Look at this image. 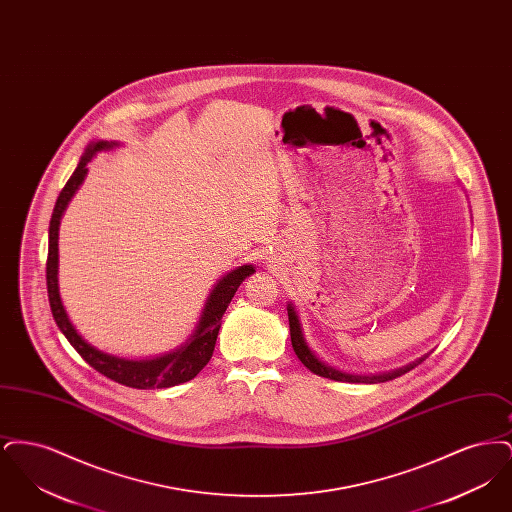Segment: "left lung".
I'll use <instances>...</instances> for the list:
<instances>
[{
	"mask_svg": "<svg viewBox=\"0 0 512 512\" xmlns=\"http://www.w3.org/2000/svg\"><path fill=\"white\" fill-rule=\"evenodd\" d=\"M288 318H290V334H292V345L297 359L307 366L311 372H315L318 376L336 380V382H351V384H380V382H388L397 376H403L405 372L413 370L414 366L420 365L422 361H426L428 355L416 359L409 365L395 368L390 372H378V374H355V372H343L336 366L328 365L326 361H322L317 353L311 349V345L307 343V338L303 334V326H301V318L295 309L292 301H288Z\"/></svg>",
	"mask_w": 512,
	"mask_h": 512,
	"instance_id": "left-lung-1",
	"label": "left lung"
}]
</instances>
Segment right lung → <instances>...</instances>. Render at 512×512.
<instances>
[{
  "mask_svg": "<svg viewBox=\"0 0 512 512\" xmlns=\"http://www.w3.org/2000/svg\"><path fill=\"white\" fill-rule=\"evenodd\" d=\"M115 147H119V142L98 140V142L88 144L84 155L78 161V167L74 169L73 176L69 178V182L65 184V188L61 190V194L55 201L48 232L46 278H48L49 305H51V313H53L59 330L63 332V336L78 351V355L88 365L94 366L103 376L119 382L122 386L136 388V390L171 388V386H178V384H184V382L195 378L199 374V370L211 361L217 336H219L220 318L226 313L240 284L249 274L255 272V267L242 265V267L226 272L209 293L190 338L169 353H163V355L151 357V359H126V357L105 353L96 345H92L90 341L84 340L67 315L61 293H59V224H61V219H63L71 199L78 192V188L82 186V182L88 174V163L98 155L99 151H111Z\"/></svg>",
  "mask_w": 512,
  "mask_h": 512,
  "instance_id": "obj_1",
  "label": "right lung"
}]
</instances>
